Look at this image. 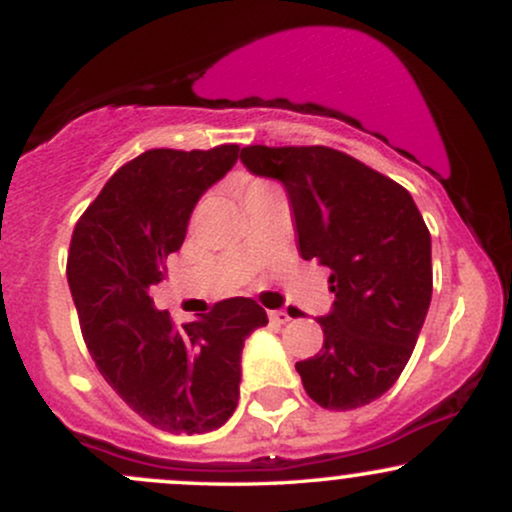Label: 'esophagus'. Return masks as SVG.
<instances>
[{
	"mask_svg": "<svg viewBox=\"0 0 512 512\" xmlns=\"http://www.w3.org/2000/svg\"><path fill=\"white\" fill-rule=\"evenodd\" d=\"M269 320L276 322V325H286L291 320L289 310H269Z\"/></svg>",
	"mask_w": 512,
	"mask_h": 512,
	"instance_id": "esophagus-1",
	"label": "esophagus"
}]
</instances>
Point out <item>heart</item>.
<instances>
[{
  "mask_svg": "<svg viewBox=\"0 0 512 512\" xmlns=\"http://www.w3.org/2000/svg\"><path fill=\"white\" fill-rule=\"evenodd\" d=\"M262 187H267V185H264V182H260V180H245L243 182V195L248 197V195H252V192L262 190Z\"/></svg>",
  "mask_w": 512,
  "mask_h": 512,
  "instance_id": "heart-1",
  "label": "heart"
}]
</instances>
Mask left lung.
Masks as SVG:
<instances>
[{
  "label": "left lung",
  "instance_id": "8db88e82",
  "mask_svg": "<svg viewBox=\"0 0 512 512\" xmlns=\"http://www.w3.org/2000/svg\"><path fill=\"white\" fill-rule=\"evenodd\" d=\"M240 161L284 185L301 257L332 272L325 344L296 363L305 392L334 411L370 404L407 366L431 305L424 216L402 185L330 146H245Z\"/></svg>",
  "mask_w": 512,
  "mask_h": 512
}]
</instances>
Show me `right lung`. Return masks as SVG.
I'll use <instances>...</instances> for the list:
<instances>
[{
    "label": "right lung",
    "mask_w": 512,
    "mask_h": 512,
    "mask_svg": "<svg viewBox=\"0 0 512 512\" xmlns=\"http://www.w3.org/2000/svg\"><path fill=\"white\" fill-rule=\"evenodd\" d=\"M236 161L238 144L144 151L105 182L69 245L67 279L88 354L129 409L168 433L195 436L231 419L245 339L267 325L252 298H226L178 330L151 298L199 197Z\"/></svg>",
    "instance_id": "1"
}]
</instances>
